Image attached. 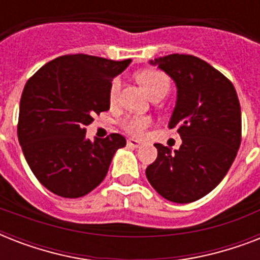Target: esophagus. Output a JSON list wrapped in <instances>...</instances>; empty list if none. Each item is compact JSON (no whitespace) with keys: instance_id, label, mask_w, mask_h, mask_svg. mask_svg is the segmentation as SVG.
Wrapping results in <instances>:
<instances>
[{"instance_id":"1","label":"esophagus","mask_w":260,"mask_h":260,"mask_svg":"<svg viewBox=\"0 0 260 260\" xmlns=\"http://www.w3.org/2000/svg\"><path fill=\"white\" fill-rule=\"evenodd\" d=\"M140 144H142V143L139 142V140H136V139H128V140H126V146L131 147V148H138Z\"/></svg>"}]
</instances>
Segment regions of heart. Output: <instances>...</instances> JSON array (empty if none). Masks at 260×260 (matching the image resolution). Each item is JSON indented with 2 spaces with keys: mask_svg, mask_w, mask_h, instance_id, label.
<instances>
[{
  "mask_svg": "<svg viewBox=\"0 0 260 260\" xmlns=\"http://www.w3.org/2000/svg\"><path fill=\"white\" fill-rule=\"evenodd\" d=\"M138 79L142 82V85L146 87L151 97H154L156 94H165L170 89V79L163 71L155 70V69H146L142 70L138 74ZM121 89V79L114 78L110 82L109 86V100L114 102L117 100L118 93ZM151 120L148 116H143V114H134V116H128V117L122 118L121 126L122 129L128 132L129 135L134 136H140L146 132V129L151 125Z\"/></svg>",
  "mask_w": 260,
  "mask_h": 260,
  "instance_id": "1",
  "label": "heart"
}]
</instances>
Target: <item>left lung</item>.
I'll return each mask as SVG.
<instances>
[{
    "label": "left lung",
    "mask_w": 260,
    "mask_h": 260,
    "mask_svg": "<svg viewBox=\"0 0 260 260\" xmlns=\"http://www.w3.org/2000/svg\"><path fill=\"white\" fill-rule=\"evenodd\" d=\"M150 63L177 85L169 128H177L182 144L173 152L156 143L147 179L163 198L189 204L210 193L232 166L242 142L240 102L230 79L197 56L171 54Z\"/></svg>",
    "instance_id": "obj_1"
}]
</instances>
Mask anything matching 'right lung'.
Wrapping results in <instances>:
<instances>
[{
  "instance_id": "obj_1",
  "label": "right lung",
  "mask_w": 260,
  "mask_h": 260,
  "mask_svg": "<svg viewBox=\"0 0 260 260\" xmlns=\"http://www.w3.org/2000/svg\"><path fill=\"white\" fill-rule=\"evenodd\" d=\"M121 62L93 55H63L35 73L22 90L17 136L35 177L64 198L83 197L106 177L125 138L86 139L94 114L109 110V86Z\"/></svg>"
}]
</instances>
